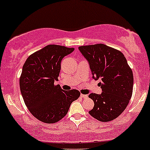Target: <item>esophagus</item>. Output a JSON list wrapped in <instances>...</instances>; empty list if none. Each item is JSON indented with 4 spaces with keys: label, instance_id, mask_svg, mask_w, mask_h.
<instances>
[{
    "label": "esophagus",
    "instance_id": "esophagus-1",
    "mask_svg": "<svg viewBox=\"0 0 150 150\" xmlns=\"http://www.w3.org/2000/svg\"><path fill=\"white\" fill-rule=\"evenodd\" d=\"M80 96H81V98H86V97H87V95L81 94V95H80Z\"/></svg>",
    "mask_w": 150,
    "mask_h": 150
}]
</instances>
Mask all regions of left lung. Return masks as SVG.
Returning a JSON list of instances; mask_svg holds the SVG:
<instances>
[{
	"mask_svg": "<svg viewBox=\"0 0 150 150\" xmlns=\"http://www.w3.org/2000/svg\"><path fill=\"white\" fill-rule=\"evenodd\" d=\"M88 61L95 80L100 79L101 94H90L94 102L88 113L100 122H109L125 111L132 95L133 73L126 58L120 51L107 45L99 44L79 47Z\"/></svg>",
	"mask_w": 150,
	"mask_h": 150,
	"instance_id": "8db88e82",
	"label": "left lung"
}]
</instances>
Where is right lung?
<instances>
[{
    "mask_svg": "<svg viewBox=\"0 0 150 150\" xmlns=\"http://www.w3.org/2000/svg\"><path fill=\"white\" fill-rule=\"evenodd\" d=\"M74 48L48 45L28 56L20 77V88L24 102L37 120L53 124L66 116L71 104L80 96L78 90L64 91L55 85L64 56Z\"/></svg>",
    "mask_w": 150,
    "mask_h": 150,
    "instance_id": "1",
    "label": "right lung"
}]
</instances>
